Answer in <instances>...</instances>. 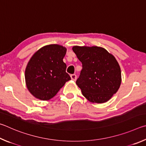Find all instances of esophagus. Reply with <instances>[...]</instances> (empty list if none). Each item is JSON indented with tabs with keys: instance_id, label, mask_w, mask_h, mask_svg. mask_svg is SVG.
Here are the masks:
<instances>
[{
	"instance_id": "34e87169",
	"label": "esophagus",
	"mask_w": 146,
	"mask_h": 146,
	"mask_svg": "<svg viewBox=\"0 0 146 146\" xmlns=\"http://www.w3.org/2000/svg\"><path fill=\"white\" fill-rule=\"evenodd\" d=\"M70 78L72 80L74 81H76V79H77V76H76V74H71L70 75Z\"/></svg>"
}]
</instances>
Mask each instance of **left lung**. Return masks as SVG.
Wrapping results in <instances>:
<instances>
[{"mask_svg":"<svg viewBox=\"0 0 146 146\" xmlns=\"http://www.w3.org/2000/svg\"><path fill=\"white\" fill-rule=\"evenodd\" d=\"M72 50L82 70L76 81L83 95L92 103H103L119 90L121 72L114 56L104 48L74 46Z\"/></svg>","mask_w":146,"mask_h":146,"instance_id":"left-lung-1","label":"left lung"}]
</instances>
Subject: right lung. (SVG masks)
<instances>
[{
  "mask_svg": "<svg viewBox=\"0 0 146 146\" xmlns=\"http://www.w3.org/2000/svg\"><path fill=\"white\" fill-rule=\"evenodd\" d=\"M63 46L52 44L40 48L31 58L25 72V82L33 96L40 100L52 98L71 80L66 72Z\"/></svg>",
  "mask_w": 146,
  "mask_h": 146,
  "instance_id": "add662e5",
  "label": "right lung"
}]
</instances>
